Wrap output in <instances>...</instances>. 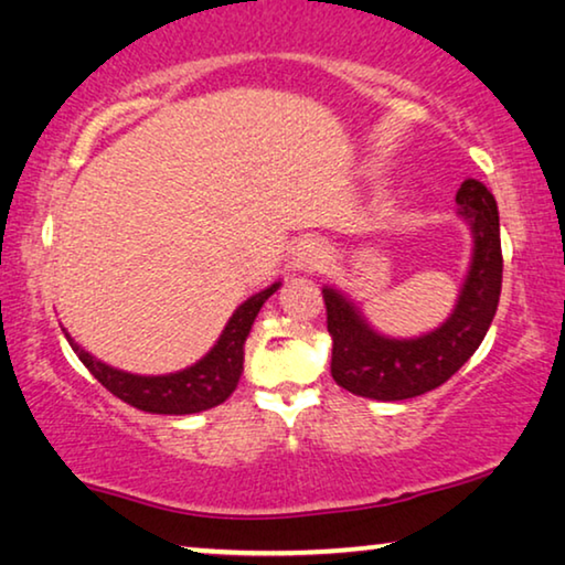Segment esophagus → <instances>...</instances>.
Returning <instances> with one entry per match:
<instances>
[{
  "label": "esophagus",
  "instance_id": "1",
  "mask_svg": "<svg viewBox=\"0 0 565 565\" xmlns=\"http://www.w3.org/2000/svg\"><path fill=\"white\" fill-rule=\"evenodd\" d=\"M328 253L326 247L320 243H315V239H305V243L297 245V253H295V266L297 268H320L322 263H326Z\"/></svg>",
  "mask_w": 565,
  "mask_h": 565
}]
</instances>
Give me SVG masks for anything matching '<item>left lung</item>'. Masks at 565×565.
Wrapping results in <instances>:
<instances>
[{
  "label": "left lung",
  "mask_w": 565,
  "mask_h": 565,
  "mask_svg": "<svg viewBox=\"0 0 565 565\" xmlns=\"http://www.w3.org/2000/svg\"><path fill=\"white\" fill-rule=\"evenodd\" d=\"M462 220L472 230V263L447 322L420 338L380 335L335 289H322L328 333L333 338L330 374L343 390L372 401H408L445 385L491 328L501 297L499 206L483 183L468 178L457 191Z\"/></svg>",
  "instance_id": "1"
}]
</instances>
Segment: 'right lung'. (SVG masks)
Masks as SVG:
<instances>
[{
	"label": "right lung",
	"instance_id": "add662e5",
	"mask_svg": "<svg viewBox=\"0 0 565 565\" xmlns=\"http://www.w3.org/2000/svg\"><path fill=\"white\" fill-rule=\"evenodd\" d=\"M281 284H270L268 289L253 295L243 302L232 315L227 328L222 330L220 341L204 359L195 361L183 372L162 374V377H141V374H129L113 370V366L97 361L93 353L82 351L72 335L66 341L72 343L82 364L87 366L89 374L100 382V385L120 397L124 403L147 413H164V416H185V413H201L214 408L227 401L235 393L239 374H243L245 359V338L250 333L255 318H258L260 307Z\"/></svg>",
	"mask_w": 565,
	"mask_h": 565
}]
</instances>
